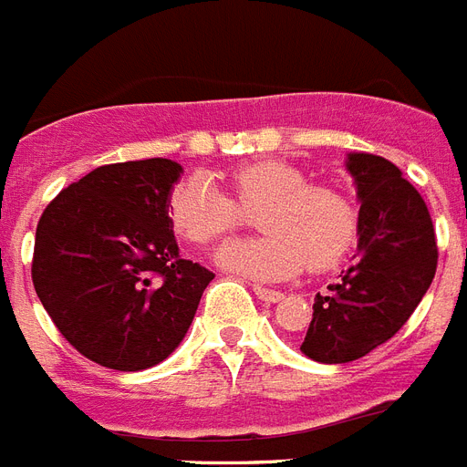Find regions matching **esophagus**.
Wrapping results in <instances>:
<instances>
[{
    "label": "esophagus",
    "instance_id": "esophagus-1",
    "mask_svg": "<svg viewBox=\"0 0 467 467\" xmlns=\"http://www.w3.org/2000/svg\"><path fill=\"white\" fill-rule=\"evenodd\" d=\"M253 292H255L257 298H260V301H265V304H277V301H282V298H285V294L277 292V289H265V286H260V285H253Z\"/></svg>",
    "mask_w": 467,
    "mask_h": 467
}]
</instances>
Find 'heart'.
<instances>
[{
    "mask_svg": "<svg viewBox=\"0 0 467 467\" xmlns=\"http://www.w3.org/2000/svg\"><path fill=\"white\" fill-rule=\"evenodd\" d=\"M223 192L207 175L182 178L169 195V219L185 241L216 245L241 229L245 214H257L265 236L226 245L222 267L253 279H289L304 270L337 265L357 238V210L330 185H313L308 175L285 161H255L226 175Z\"/></svg>",
    "mask_w": 467,
    "mask_h": 467,
    "instance_id": "heart-1",
    "label": "heart"
}]
</instances>
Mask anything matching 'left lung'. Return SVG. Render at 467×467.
<instances>
[{
  "label": "left lung",
  "mask_w": 467,
  "mask_h": 467,
  "mask_svg": "<svg viewBox=\"0 0 467 467\" xmlns=\"http://www.w3.org/2000/svg\"><path fill=\"white\" fill-rule=\"evenodd\" d=\"M359 190V257L316 296L301 352L323 364L367 357L400 330L436 275L439 248L427 202L400 169L374 154H349Z\"/></svg>",
  "instance_id": "obj_1"
}]
</instances>
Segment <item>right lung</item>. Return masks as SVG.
<instances>
[{"mask_svg":"<svg viewBox=\"0 0 467 467\" xmlns=\"http://www.w3.org/2000/svg\"><path fill=\"white\" fill-rule=\"evenodd\" d=\"M171 159L99 166L40 216L31 277L40 304L86 359L141 371L181 345L214 275L178 255Z\"/></svg>","mask_w":467,"mask_h":467,"instance_id":"add662e5","label":"right lung"}]
</instances>
